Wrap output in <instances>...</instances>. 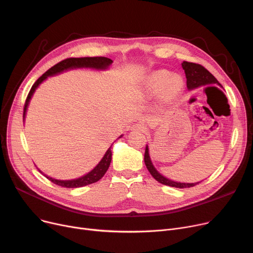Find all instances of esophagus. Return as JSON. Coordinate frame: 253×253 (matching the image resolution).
<instances>
[{"label":"esophagus","instance_id":"obj_1","mask_svg":"<svg viewBox=\"0 0 253 253\" xmlns=\"http://www.w3.org/2000/svg\"><path fill=\"white\" fill-rule=\"evenodd\" d=\"M131 129H132V130H135V131H142V132H144L145 130H147V128H145V127H144L142 124H140V123H139V124H138V123H137V124H134L133 126L131 127Z\"/></svg>","mask_w":253,"mask_h":253}]
</instances>
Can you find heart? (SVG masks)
<instances>
[{
	"instance_id": "1",
	"label": "heart",
	"mask_w": 253,
	"mask_h": 253,
	"mask_svg": "<svg viewBox=\"0 0 253 253\" xmlns=\"http://www.w3.org/2000/svg\"><path fill=\"white\" fill-rule=\"evenodd\" d=\"M145 88L152 95L160 93L163 101L169 102L176 98L183 89V82L180 77L172 76L165 70L154 72L145 82Z\"/></svg>"
}]
</instances>
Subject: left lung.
<instances>
[{"label": "left lung", "mask_w": 253, "mask_h": 253, "mask_svg": "<svg viewBox=\"0 0 253 253\" xmlns=\"http://www.w3.org/2000/svg\"><path fill=\"white\" fill-rule=\"evenodd\" d=\"M182 69L184 70L185 73V78H187V87L189 90L198 88L200 86L208 85V84H219L215 77L212 75L210 72H208L203 65L198 64L195 62H189V61H183L181 63ZM220 85V84H219ZM144 163L145 166H147L148 170L150 171V173L152 176L160 183L169 185V187H173V188H178V189H183V188H191L194 187V185L198 184L199 182L195 183H183V182H176L173 180H170L163 175H161L159 172L155 169V167L152 164V161L150 159L149 155V148L148 145L145 147V153H144Z\"/></svg>", "instance_id": "obj_1"}]
</instances>
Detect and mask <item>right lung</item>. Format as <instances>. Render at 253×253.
<instances>
[{
    "label": "right lung",
    "mask_w": 253,
    "mask_h": 253,
    "mask_svg": "<svg viewBox=\"0 0 253 253\" xmlns=\"http://www.w3.org/2000/svg\"><path fill=\"white\" fill-rule=\"evenodd\" d=\"M112 62H113L112 59H110L108 57H103V56L71 57V58L63 59L62 61L56 63L55 65H53L51 69H49L45 74H43L41 77H40L35 82V84L32 86V88L29 92V94H28V97H26V99H25L24 108H23V118L25 117L26 108H28L29 102H30V100L33 96V93L35 92V90L39 86V84H41L45 79H47V77L56 75V74L61 73L65 70L76 69V68H92V69H99V70L102 69L103 70V69L108 68V66ZM111 148L108 151H106L105 155L103 156V158L101 159V161L98 163V165L92 171H90L89 173H87L86 175H84L82 177L77 178V179H72V180H58V179L51 178V177L46 176V175L45 176L50 181H52L53 183L60 185V187H63V188H71V189L81 188V187H84V185L94 183V182L98 181L105 174L106 170H108L109 167H110V164H111V161H112V150H111Z\"/></svg>",
    "instance_id": "add662e5"
}]
</instances>
